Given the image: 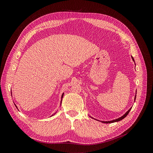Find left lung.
I'll list each match as a JSON object with an SVG mask.
<instances>
[{"mask_svg":"<svg viewBox=\"0 0 153 153\" xmlns=\"http://www.w3.org/2000/svg\"><path fill=\"white\" fill-rule=\"evenodd\" d=\"M132 59H133V61H134V59H133V57H132ZM135 62V61H134ZM135 99H136V96H135ZM131 108H129V110L128 111V112L125 114L124 115H123L122 117H119V118H118V119H115V120H113V121H101L102 123H115V122H117V121H121L122 119H123L124 117H126V116H127V115L129 114V111L131 110ZM92 119H94V118H92ZM97 121H98V120H97Z\"/></svg>","mask_w":153,"mask_h":153,"instance_id":"8db88e82","label":"left lung"}]
</instances>
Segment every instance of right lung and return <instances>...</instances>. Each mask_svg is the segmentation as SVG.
Instances as JSON below:
<instances>
[{
  "instance_id": "add662e5",
  "label": "right lung",
  "mask_w": 153,
  "mask_h": 153,
  "mask_svg": "<svg viewBox=\"0 0 153 153\" xmlns=\"http://www.w3.org/2000/svg\"><path fill=\"white\" fill-rule=\"evenodd\" d=\"M63 96H64V93H63V94H62V98H61V101H62V97H63ZM15 106H16V105H15ZM16 107L17 108V106H16ZM52 115H53V114Z\"/></svg>"
}]
</instances>
